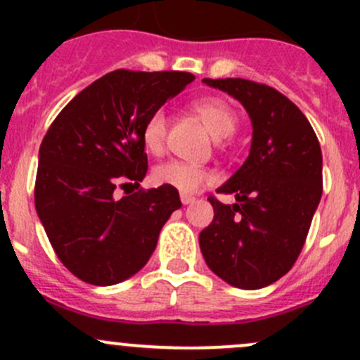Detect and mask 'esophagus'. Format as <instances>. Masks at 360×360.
Returning <instances> with one entry per match:
<instances>
[{"mask_svg": "<svg viewBox=\"0 0 360 360\" xmlns=\"http://www.w3.org/2000/svg\"><path fill=\"white\" fill-rule=\"evenodd\" d=\"M197 198L191 197V195H186V193H181V202L184 203V205H190V203H193Z\"/></svg>", "mask_w": 360, "mask_h": 360, "instance_id": "esophagus-1", "label": "esophagus"}]
</instances>
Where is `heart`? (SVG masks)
<instances>
[{
	"mask_svg": "<svg viewBox=\"0 0 360 360\" xmlns=\"http://www.w3.org/2000/svg\"><path fill=\"white\" fill-rule=\"evenodd\" d=\"M191 110L195 115L202 120L203 125L207 127L210 134L216 139H224L230 137L237 130L238 116L231 108L230 103H226L221 97H202L191 104ZM167 115L163 110H155L150 112L143 125V144L148 153L162 155L165 150L167 139ZM153 179L158 184L174 188L181 193H197L203 186L210 183L212 176L209 170L202 167L191 165L186 162H165L162 165L155 167Z\"/></svg>",
	"mask_w": 360,
	"mask_h": 360,
	"instance_id": "obj_1",
	"label": "heart"
}]
</instances>
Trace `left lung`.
Wrapping results in <instances>:
<instances>
[{
  "label": "left lung",
  "mask_w": 360,
  "mask_h": 360,
  "mask_svg": "<svg viewBox=\"0 0 360 360\" xmlns=\"http://www.w3.org/2000/svg\"><path fill=\"white\" fill-rule=\"evenodd\" d=\"M203 83L230 94L249 112L252 143L244 165L209 197L214 219L200 231L207 266L228 284L261 289L296 263L322 197V151L307 116L274 86L242 78Z\"/></svg>",
  "instance_id": "left-lung-1"
}]
</instances>
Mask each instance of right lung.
Returning a JSON list of instances; mask_svg holds the SVG:
<instances>
[{"instance_id": "obj_1", "label": "right lung", "mask_w": 360, "mask_h": 360, "mask_svg": "<svg viewBox=\"0 0 360 360\" xmlns=\"http://www.w3.org/2000/svg\"><path fill=\"white\" fill-rule=\"evenodd\" d=\"M195 76L116 69L57 115L39 146L34 205L60 263L79 281L112 285L148 263L179 193L162 186L118 198L148 172L143 125Z\"/></svg>"}]
</instances>
